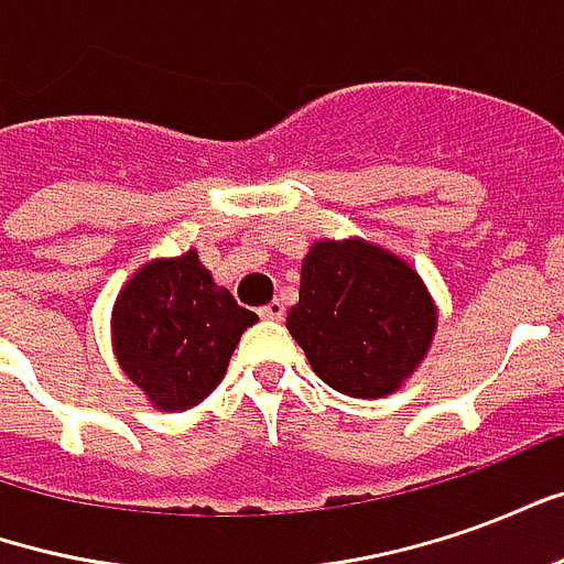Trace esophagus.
Wrapping results in <instances>:
<instances>
[{
    "mask_svg": "<svg viewBox=\"0 0 564 564\" xmlns=\"http://www.w3.org/2000/svg\"><path fill=\"white\" fill-rule=\"evenodd\" d=\"M283 314H286V307H283L281 299H274L265 307H259V317L262 319H283Z\"/></svg>",
    "mask_w": 564,
    "mask_h": 564,
    "instance_id": "obj_1",
    "label": "esophagus"
}]
</instances>
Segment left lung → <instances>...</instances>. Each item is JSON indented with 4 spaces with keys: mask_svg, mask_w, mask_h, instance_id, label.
Returning <instances> with one entry per match:
<instances>
[{
    "mask_svg": "<svg viewBox=\"0 0 564 564\" xmlns=\"http://www.w3.org/2000/svg\"><path fill=\"white\" fill-rule=\"evenodd\" d=\"M286 329L332 390L383 399L429 354L437 307L408 259L366 238H319L302 259Z\"/></svg>",
    "mask_w": 564,
    "mask_h": 564,
    "instance_id": "obj_1",
    "label": "left lung"
}]
</instances>
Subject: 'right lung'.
Listing matches in <instances>:
<instances>
[{
	"instance_id": "1",
	"label": "right lung",
	"mask_w": 564,
	"mask_h": 564,
	"mask_svg": "<svg viewBox=\"0 0 564 564\" xmlns=\"http://www.w3.org/2000/svg\"><path fill=\"white\" fill-rule=\"evenodd\" d=\"M257 314L217 286L198 250L150 259L117 295L111 344L123 375L150 408L177 414L220 387Z\"/></svg>"
}]
</instances>
